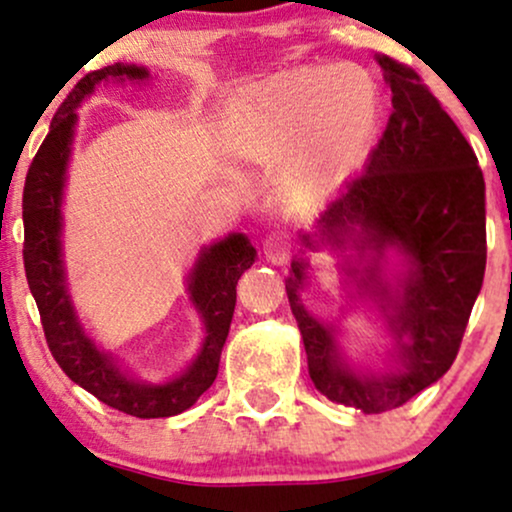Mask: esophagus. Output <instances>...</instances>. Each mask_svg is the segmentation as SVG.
<instances>
[{
    "instance_id": "1",
    "label": "esophagus",
    "mask_w": 512,
    "mask_h": 512,
    "mask_svg": "<svg viewBox=\"0 0 512 512\" xmlns=\"http://www.w3.org/2000/svg\"><path fill=\"white\" fill-rule=\"evenodd\" d=\"M290 237L283 232V229H275V232L266 234L263 239V254L271 263H285L290 258Z\"/></svg>"
}]
</instances>
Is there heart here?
I'll list each match as a JSON object with an SVG mask.
<instances>
[{
    "label": "heart",
    "mask_w": 512,
    "mask_h": 512,
    "mask_svg": "<svg viewBox=\"0 0 512 512\" xmlns=\"http://www.w3.org/2000/svg\"><path fill=\"white\" fill-rule=\"evenodd\" d=\"M275 116L300 130L319 125L314 171L321 176L348 174L365 157L380 120V91L370 74L346 70H309L292 74L268 96Z\"/></svg>",
    "instance_id": "heart-1"
}]
</instances>
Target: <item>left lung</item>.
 I'll use <instances>...</instances> for the list:
<instances>
[{
    "label": "left lung",
    "mask_w": 512,
    "mask_h": 512,
    "mask_svg": "<svg viewBox=\"0 0 512 512\" xmlns=\"http://www.w3.org/2000/svg\"><path fill=\"white\" fill-rule=\"evenodd\" d=\"M375 60L394 111L363 174L326 205L317 225L319 244L341 249L353 239L360 251H375L360 285L394 309L396 336H409L401 343L404 372L355 377L338 360L331 326L302 307L307 263L295 258L285 280L314 387L333 404L363 413L399 409L450 370L486 271V188L472 145L413 67L389 55ZM302 241L319 246L309 234ZM387 245L410 263L396 298L376 266Z\"/></svg>",
    "instance_id": "8db88e82"
}]
</instances>
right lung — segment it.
I'll return each mask as SVG.
<instances>
[{
    "instance_id": "right-lung-1",
    "label": "right lung",
    "mask_w": 512,
    "mask_h": 512,
    "mask_svg": "<svg viewBox=\"0 0 512 512\" xmlns=\"http://www.w3.org/2000/svg\"><path fill=\"white\" fill-rule=\"evenodd\" d=\"M147 70L137 65H108L84 74L67 99L55 111L50 132L26 174L24 186V268L33 300L38 304L40 324L50 353L72 382L84 387L111 409L137 418H166L191 409L198 396L208 392L220 370L229 324L237 304V283L241 273L251 268L256 249L241 234H229L220 244H212L200 254L191 273V297L205 319L203 348L198 360L174 382L137 384L120 375L108 355L99 353L84 336L65 287V271L60 258V200L65 183V166L70 157L74 108L106 79H145Z\"/></svg>"
}]
</instances>
